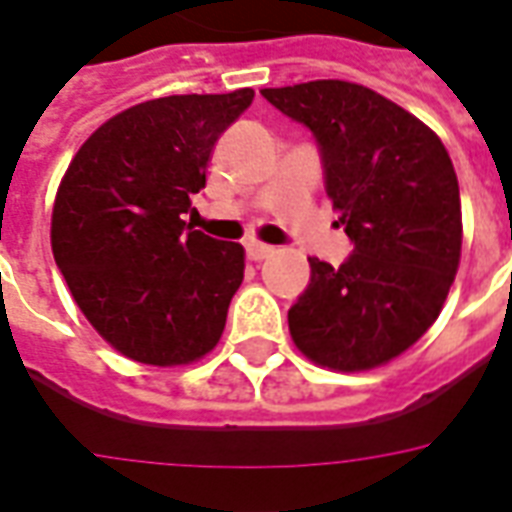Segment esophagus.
<instances>
[{
	"label": "esophagus",
	"instance_id": "obj_1",
	"mask_svg": "<svg viewBox=\"0 0 512 512\" xmlns=\"http://www.w3.org/2000/svg\"><path fill=\"white\" fill-rule=\"evenodd\" d=\"M271 255H274V246L257 244V241H249V244H246V257L255 260V263H260V260H266V257Z\"/></svg>",
	"mask_w": 512,
	"mask_h": 512
}]
</instances>
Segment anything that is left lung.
I'll list each match as a JSON object with an SVG mask.
<instances>
[{"label":"left lung","mask_w":512,"mask_h":512,"mask_svg":"<svg viewBox=\"0 0 512 512\" xmlns=\"http://www.w3.org/2000/svg\"><path fill=\"white\" fill-rule=\"evenodd\" d=\"M263 97L312 130L325 192L355 244L339 268L309 257V287L287 312L290 336L336 372L382 366L429 331L456 279L453 162L423 121L358 83H295Z\"/></svg>","instance_id":"1"}]
</instances>
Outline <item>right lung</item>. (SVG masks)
Listing matches in <instances>:
<instances>
[{"instance_id": "right-lung-1", "label": "right lung", "mask_w": 512, "mask_h": 512, "mask_svg": "<svg viewBox=\"0 0 512 512\" xmlns=\"http://www.w3.org/2000/svg\"><path fill=\"white\" fill-rule=\"evenodd\" d=\"M252 89L140 102L92 132L64 173L51 249L75 304L105 342L149 366L217 347L244 279V246L184 222L219 135Z\"/></svg>"}]
</instances>
